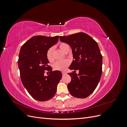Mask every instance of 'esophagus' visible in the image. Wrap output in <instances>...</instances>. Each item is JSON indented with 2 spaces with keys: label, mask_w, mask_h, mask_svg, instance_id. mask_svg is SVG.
<instances>
[{
  "label": "esophagus",
  "mask_w": 127,
  "mask_h": 127,
  "mask_svg": "<svg viewBox=\"0 0 127 127\" xmlns=\"http://www.w3.org/2000/svg\"><path fill=\"white\" fill-rule=\"evenodd\" d=\"M62 74H63V75H65V74H66L67 73H66V72H64V71H63V72H62Z\"/></svg>",
  "instance_id": "1"
}]
</instances>
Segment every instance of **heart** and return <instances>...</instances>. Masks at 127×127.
Returning <instances> with one entry per match:
<instances>
[{
    "mask_svg": "<svg viewBox=\"0 0 127 127\" xmlns=\"http://www.w3.org/2000/svg\"><path fill=\"white\" fill-rule=\"evenodd\" d=\"M60 49L65 52L66 51L68 48H69V45L65 43H61L59 44ZM53 50L52 47L49 48L47 52V58L49 62L52 63L54 61V58L53 57ZM70 61L68 59H65L63 60H59L57 61L53 64V68L55 70H60V71H64L67 68L70 64Z\"/></svg>",
    "mask_w": 127,
    "mask_h": 127,
    "instance_id": "1",
    "label": "heart"
}]
</instances>
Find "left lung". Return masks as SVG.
Instances as JSON below:
<instances>
[{"instance_id": "8db88e82", "label": "left lung", "mask_w": 127, "mask_h": 127, "mask_svg": "<svg viewBox=\"0 0 127 127\" xmlns=\"http://www.w3.org/2000/svg\"><path fill=\"white\" fill-rule=\"evenodd\" d=\"M59 38L72 50L73 61L69 68L74 72L68 73L71 78L67 86L69 92L77 98H86L94 91L101 77L102 56L98 44L83 32ZM77 70L78 74L74 73Z\"/></svg>"}]
</instances>
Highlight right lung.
Masks as SVG:
<instances>
[{"mask_svg": "<svg viewBox=\"0 0 127 127\" xmlns=\"http://www.w3.org/2000/svg\"><path fill=\"white\" fill-rule=\"evenodd\" d=\"M59 36H33L22 45L18 60L22 82L31 96L36 100L45 101L54 96L57 85L62 77L59 70H52L48 64L47 52L58 41ZM50 74L44 76V71Z\"/></svg>", "mask_w": 127, "mask_h": 127, "instance_id": "add662e5", "label": "right lung"}]
</instances>
